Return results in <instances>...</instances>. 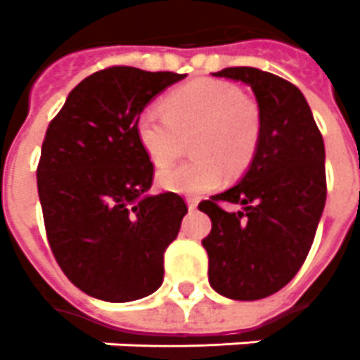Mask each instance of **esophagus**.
<instances>
[{"label":"esophagus","instance_id":"esophagus-1","mask_svg":"<svg viewBox=\"0 0 360 360\" xmlns=\"http://www.w3.org/2000/svg\"><path fill=\"white\" fill-rule=\"evenodd\" d=\"M186 203H188V207L192 209H195L198 207V203H200V200H198V198H188V200H186Z\"/></svg>","mask_w":360,"mask_h":360}]
</instances>
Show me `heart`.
<instances>
[{
	"label": "heart",
	"instance_id": "heart-1",
	"mask_svg": "<svg viewBox=\"0 0 360 360\" xmlns=\"http://www.w3.org/2000/svg\"><path fill=\"white\" fill-rule=\"evenodd\" d=\"M137 141L155 167H168L195 134V159L162 170L159 184L168 192L200 195L223 182L225 167L242 172L262 137V112L238 86L198 79L167 94L165 106H147L135 124Z\"/></svg>",
	"mask_w": 360,
	"mask_h": 360
}]
</instances>
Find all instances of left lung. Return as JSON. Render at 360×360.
Instances as JSON below:
<instances>
[{
    "mask_svg": "<svg viewBox=\"0 0 360 360\" xmlns=\"http://www.w3.org/2000/svg\"><path fill=\"white\" fill-rule=\"evenodd\" d=\"M262 112V137L248 172L198 205L211 219L201 240L209 283L226 298L257 300L281 290L304 264L326 205V151L307 98L297 86L256 68H226ZM225 202L242 205L226 212Z\"/></svg>",
    "mask_w": 360,
    "mask_h": 360,
    "instance_id": "8db88e82",
    "label": "left lung"
}]
</instances>
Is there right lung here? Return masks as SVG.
Masks as SVG:
<instances>
[{
	"label": "right lung",
	"instance_id": "right-lung-1",
	"mask_svg": "<svg viewBox=\"0 0 360 360\" xmlns=\"http://www.w3.org/2000/svg\"><path fill=\"white\" fill-rule=\"evenodd\" d=\"M112 65L83 79L46 129L38 198L46 236L65 277L106 302H129L162 285L165 252L180 231L182 195H147L155 167L135 124L147 103L184 79Z\"/></svg>",
	"mask_w": 360,
	"mask_h": 360
}]
</instances>
